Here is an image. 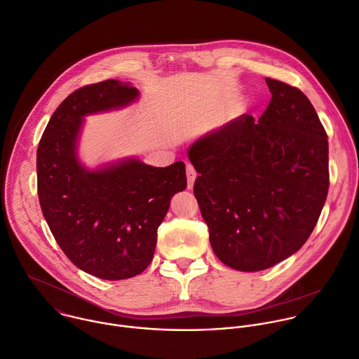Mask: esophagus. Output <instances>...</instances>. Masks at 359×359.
Returning a JSON list of instances; mask_svg holds the SVG:
<instances>
[{
	"label": "esophagus",
	"mask_w": 359,
	"mask_h": 359,
	"mask_svg": "<svg viewBox=\"0 0 359 359\" xmlns=\"http://www.w3.org/2000/svg\"><path fill=\"white\" fill-rule=\"evenodd\" d=\"M187 178H188V188L192 189L195 178H196V171L192 164H187Z\"/></svg>",
	"instance_id": "esophagus-1"
}]
</instances>
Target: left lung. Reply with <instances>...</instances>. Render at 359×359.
<instances>
[{"instance_id":"obj_1","label":"left lung","mask_w":359,"mask_h":359,"mask_svg":"<svg viewBox=\"0 0 359 359\" xmlns=\"http://www.w3.org/2000/svg\"><path fill=\"white\" fill-rule=\"evenodd\" d=\"M272 98L258 121L243 115L198 139L188 157L216 257L254 272L294 254L324 206L327 133L307 97L265 79Z\"/></svg>"}]
</instances>
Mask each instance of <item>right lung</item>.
Instances as JSON below:
<instances>
[{
  "label": "right lung",
  "mask_w": 359,
  "mask_h": 359,
  "mask_svg": "<svg viewBox=\"0 0 359 359\" xmlns=\"http://www.w3.org/2000/svg\"><path fill=\"white\" fill-rule=\"evenodd\" d=\"M137 97L118 80L81 87L55 111L38 146V195L52 234L76 266L107 280L150 265L170 201L187 188L182 161L158 168L132 158L97 171L79 163L83 118Z\"/></svg>",
  "instance_id": "1"
}]
</instances>
